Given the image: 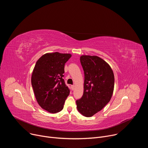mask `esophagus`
Returning a JSON list of instances; mask_svg holds the SVG:
<instances>
[{"label": "esophagus", "instance_id": "esophagus-1", "mask_svg": "<svg viewBox=\"0 0 148 148\" xmlns=\"http://www.w3.org/2000/svg\"><path fill=\"white\" fill-rule=\"evenodd\" d=\"M71 88H72V90H74V88H75V86H71Z\"/></svg>", "mask_w": 148, "mask_h": 148}]
</instances>
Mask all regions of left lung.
Masks as SVG:
<instances>
[{
	"label": "left lung",
	"instance_id": "8db88e82",
	"mask_svg": "<svg viewBox=\"0 0 148 148\" xmlns=\"http://www.w3.org/2000/svg\"><path fill=\"white\" fill-rule=\"evenodd\" d=\"M80 62L84 72V92L76 101L79 113L91 117L111 100L114 89V74L108 63L96 56L82 55Z\"/></svg>",
	"mask_w": 148,
	"mask_h": 148
}]
</instances>
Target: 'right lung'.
Here are the masks:
<instances>
[{"label":"right lung","mask_w":148,"mask_h":148,"mask_svg":"<svg viewBox=\"0 0 148 148\" xmlns=\"http://www.w3.org/2000/svg\"><path fill=\"white\" fill-rule=\"evenodd\" d=\"M71 54L46 53L36 62L32 74V85L40 106L52 114L61 111L70 94L62 77L65 63Z\"/></svg>","instance_id":"1"}]
</instances>
